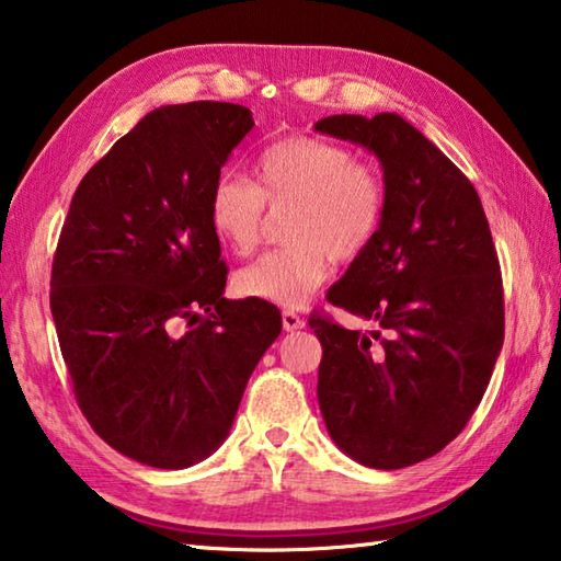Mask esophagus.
<instances>
[{"label":"esophagus","mask_w":561,"mask_h":561,"mask_svg":"<svg viewBox=\"0 0 561 561\" xmlns=\"http://www.w3.org/2000/svg\"><path fill=\"white\" fill-rule=\"evenodd\" d=\"M282 324H284V329L287 331H299V329H304L307 327V321H304L297 311H282Z\"/></svg>","instance_id":"34e87169"}]
</instances>
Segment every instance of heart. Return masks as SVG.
Listing matches in <instances>:
<instances>
[{
    "instance_id": "1",
    "label": "heart",
    "mask_w": 561,
    "mask_h": 561,
    "mask_svg": "<svg viewBox=\"0 0 561 561\" xmlns=\"http://www.w3.org/2000/svg\"><path fill=\"white\" fill-rule=\"evenodd\" d=\"M257 185L222 175L207 195V222L227 250L252 254L262 240L264 205L291 213L282 250L234 274L244 297L299 307L327 282L331 260L354 262L381 230L386 187L378 170L348 148L291 136L270 146L254 165Z\"/></svg>"
}]
</instances>
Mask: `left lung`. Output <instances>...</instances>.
Here are the masks:
<instances>
[{"label": "left lung", "instance_id": "1", "mask_svg": "<svg viewBox=\"0 0 561 561\" xmlns=\"http://www.w3.org/2000/svg\"><path fill=\"white\" fill-rule=\"evenodd\" d=\"M314 128L371 150L386 183L381 230L327 294L378 329L309 317L324 348L319 408L348 458L408 468L458 438L490 383L505 339L497 252L478 190L398 113Z\"/></svg>", "mask_w": 561, "mask_h": 561}]
</instances>
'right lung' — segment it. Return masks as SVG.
Returning a JSON list of instances; mask_svg holds the SVG:
<instances>
[{
	"mask_svg": "<svg viewBox=\"0 0 561 561\" xmlns=\"http://www.w3.org/2000/svg\"><path fill=\"white\" fill-rule=\"evenodd\" d=\"M252 126L237 103L150 111L83 175L56 244L51 317L76 403L150 468L183 470L220 448L282 331L274 304L222 297L207 222V195Z\"/></svg>",
	"mask_w": 561,
	"mask_h": 561,
	"instance_id": "add662e5",
	"label": "right lung"
}]
</instances>
